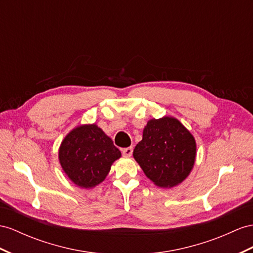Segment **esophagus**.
Listing matches in <instances>:
<instances>
[{
    "instance_id": "34e87169",
    "label": "esophagus",
    "mask_w": 253,
    "mask_h": 253,
    "mask_svg": "<svg viewBox=\"0 0 253 253\" xmlns=\"http://www.w3.org/2000/svg\"><path fill=\"white\" fill-rule=\"evenodd\" d=\"M123 153V156L125 157H130L132 155V147H126V148H123L122 150Z\"/></svg>"
}]
</instances>
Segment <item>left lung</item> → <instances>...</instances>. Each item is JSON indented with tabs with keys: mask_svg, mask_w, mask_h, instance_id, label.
Returning <instances> with one entry per match:
<instances>
[{
	"mask_svg": "<svg viewBox=\"0 0 253 253\" xmlns=\"http://www.w3.org/2000/svg\"><path fill=\"white\" fill-rule=\"evenodd\" d=\"M193 135L178 120L165 116L147 122L133 158L152 182L164 188L180 184L196 161Z\"/></svg>",
	"mask_w": 253,
	"mask_h": 253,
	"instance_id": "obj_1",
	"label": "left lung"
}]
</instances>
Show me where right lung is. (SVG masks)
<instances>
[{
    "mask_svg": "<svg viewBox=\"0 0 253 253\" xmlns=\"http://www.w3.org/2000/svg\"><path fill=\"white\" fill-rule=\"evenodd\" d=\"M121 152L111 138L95 124L74 128L62 141L60 164L69 179L81 188H93L105 180Z\"/></svg>",
    "mask_w": 253,
    "mask_h": 253,
    "instance_id": "obj_1",
    "label": "right lung"
}]
</instances>
